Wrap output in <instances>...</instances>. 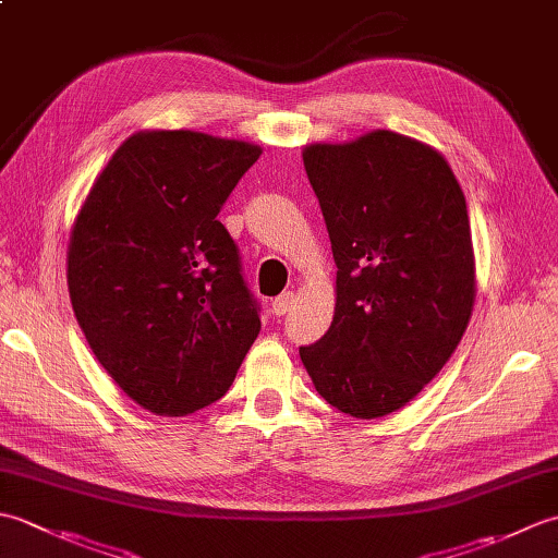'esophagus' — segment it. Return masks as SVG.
I'll list each match as a JSON object with an SVG mask.
<instances>
[{"mask_svg":"<svg viewBox=\"0 0 558 558\" xmlns=\"http://www.w3.org/2000/svg\"><path fill=\"white\" fill-rule=\"evenodd\" d=\"M294 302H298V298H294V292H282L280 298L272 300V314L286 316L294 306Z\"/></svg>","mask_w":558,"mask_h":558,"instance_id":"1","label":"esophagus"}]
</instances>
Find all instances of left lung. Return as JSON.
Masks as SVG:
<instances>
[{
  "label": "left lung",
  "instance_id": "left-lung-1",
  "mask_svg": "<svg viewBox=\"0 0 558 558\" xmlns=\"http://www.w3.org/2000/svg\"><path fill=\"white\" fill-rule=\"evenodd\" d=\"M302 158L338 276L333 322L300 357L330 405L386 417L444 369L470 324L465 194L441 153L388 129L310 144Z\"/></svg>",
  "mask_w": 558,
  "mask_h": 558
}]
</instances>
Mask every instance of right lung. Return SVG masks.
Returning a JSON list of instances; mask_svg holds the SVG:
<instances>
[{
  "label": "right lung",
  "mask_w": 558,
  "mask_h": 558,
  "mask_svg": "<svg viewBox=\"0 0 558 558\" xmlns=\"http://www.w3.org/2000/svg\"><path fill=\"white\" fill-rule=\"evenodd\" d=\"M260 156L192 129L129 136L71 225L76 322L114 384L160 417L228 393L260 330L240 252L218 213Z\"/></svg>",
  "instance_id": "obj_1"
}]
</instances>
